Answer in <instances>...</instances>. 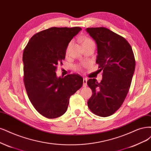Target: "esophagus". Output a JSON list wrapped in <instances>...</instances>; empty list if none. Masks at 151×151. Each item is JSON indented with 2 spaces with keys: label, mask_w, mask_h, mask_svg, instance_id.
<instances>
[{
  "label": "esophagus",
  "mask_w": 151,
  "mask_h": 151,
  "mask_svg": "<svg viewBox=\"0 0 151 151\" xmlns=\"http://www.w3.org/2000/svg\"><path fill=\"white\" fill-rule=\"evenodd\" d=\"M87 79H86V78H84V79H83V87H86L87 86Z\"/></svg>",
  "instance_id": "34e87169"
}]
</instances>
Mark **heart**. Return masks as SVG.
Returning <instances> with one entry per match:
<instances>
[{"instance_id":"obj_1","label":"heart","mask_w":151,"mask_h":151,"mask_svg":"<svg viewBox=\"0 0 151 151\" xmlns=\"http://www.w3.org/2000/svg\"><path fill=\"white\" fill-rule=\"evenodd\" d=\"M92 42H93V41L91 39L88 38V37H84V38L82 39V43L83 45H86V44H89V43H92ZM69 45H70V44L69 45L68 47H67V51H68V49H69ZM76 68L79 69L81 67H80L79 65H77V66H76Z\"/></svg>"}]
</instances>
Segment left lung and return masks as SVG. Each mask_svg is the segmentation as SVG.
Wrapping results in <instances>:
<instances>
[{
    "instance_id": "8db88e82",
    "label": "left lung",
    "mask_w": 151,
    "mask_h": 151,
    "mask_svg": "<svg viewBox=\"0 0 151 151\" xmlns=\"http://www.w3.org/2000/svg\"><path fill=\"white\" fill-rule=\"evenodd\" d=\"M86 30L96 41V62L102 71L100 83L96 79L87 81L93 92L87 105L93 114L105 117L122 104L131 86L136 61L131 45L122 36L105 27Z\"/></svg>"
}]
</instances>
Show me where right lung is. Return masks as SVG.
<instances>
[{"mask_svg":"<svg viewBox=\"0 0 151 151\" xmlns=\"http://www.w3.org/2000/svg\"><path fill=\"white\" fill-rule=\"evenodd\" d=\"M81 27H51L34 35L24 50V82L34 108L41 115L59 117L66 112L70 97L82 86L78 74L56 75L70 40Z\"/></svg>","mask_w":151,"mask_h":151,"instance_id":"add662e5","label":"right lung"}]
</instances>
